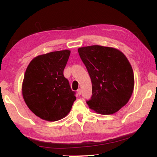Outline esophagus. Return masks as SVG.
Listing matches in <instances>:
<instances>
[{"instance_id": "1", "label": "esophagus", "mask_w": 157, "mask_h": 157, "mask_svg": "<svg viewBox=\"0 0 157 157\" xmlns=\"http://www.w3.org/2000/svg\"><path fill=\"white\" fill-rule=\"evenodd\" d=\"M77 93H78V94L79 95V96H80V95H81V89H80V88L78 89L77 90Z\"/></svg>"}]
</instances>
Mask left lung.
Here are the masks:
<instances>
[{"mask_svg":"<svg viewBox=\"0 0 157 157\" xmlns=\"http://www.w3.org/2000/svg\"><path fill=\"white\" fill-rule=\"evenodd\" d=\"M92 84V96L86 103L101 115H111L124 107L132 96L134 76L122 52L111 47L94 45L78 49Z\"/></svg>","mask_w":157,"mask_h":157,"instance_id":"8db88e82","label":"left lung"}]
</instances>
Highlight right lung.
Listing matches in <instances>:
<instances>
[{"label": "right lung", "instance_id": "add662e5", "mask_svg": "<svg viewBox=\"0 0 157 157\" xmlns=\"http://www.w3.org/2000/svg\"><path fill=\"white\" fill-rule=\"evenodd\" d=\"M71 52H52L33 59L22 84V95L30 110L42 119L54 122L67 115L76 100L63 70Z\"/></svg>", "mask_w": 157, "mask_h": 157}]
</instances>
